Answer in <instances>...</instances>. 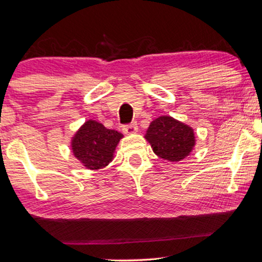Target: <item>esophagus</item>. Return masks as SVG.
I'll use <instances>...</instances> for the list:
<instances>
[{"mask_svg":"<svg viewBox=\"0 0 262 262\" xmlns=\"http://www.w3.org/2000/svg\"><path fill=\"white\" fill-rule=\"evenodd\" d=\"M137 130H138V127H137V124H136V123H131L130 125L123 126V132H124V134H125V135L136 134Z\"/></svg>","mask_w":262,"mask_h":262,"instance_id":"1","label":"esophagus"}]
</instances>
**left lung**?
Masks as SVG:
<instances>
[{
    "instance_id": "8db88e82",
    "label": "left lung",
    "mask_w": 262,
    "mask_h": 262,
    "mask_svg": "<svg viewBox=\"0 0 262 262\" xmlns=\"http://www.w3.org/2000/svg\"><path fill=\"white\" fill-rule=\"evenodd\" d=\"M144 138L159 158L170 163L187 158L195 146L193 127L171 116H160L152 120Z\"/></svg>"
}]
</instances>
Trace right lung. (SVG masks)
<instances>
[{
    "instance_id": "1",
    "label": "right lung",
    "mask_w": 262,
    "mask_h": 262,
    "mask_svg": "<svg viewBox=\"0 0 262 262\" xmlns=\"http://www.w3.org/2000/svg\"><path fill=\"white\" fill-rule=\"evenodd\" d=\"M123 137L97 120L88 119L71 137L72 156L88 170L97 171L114 160L116 147Z\"/></svg>"
}]
</instances>
